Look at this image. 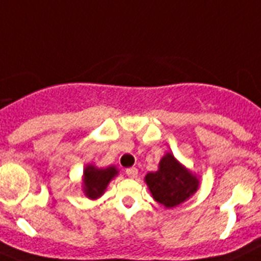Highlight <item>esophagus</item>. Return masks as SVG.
<instances>
[{"mask_svg":"<svg viewBox=\"0 0 261 261\" xmlns=\"http://www.w3.org/2000/svg\"><path fill=\"white\" fill-rule=\"evenodd\" d=\"M125 173L129 178H136L138 175L137 168H128V169L125 170Z\"/></svg>","mask_w":261,"mask_h":261,"instance_id":"esophagus-1","label":"esophagus"}]
</instances>
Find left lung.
<instances>
[{
    "instance_id": "1",
    "label": "left lung",
    "mask_w": 261,
    "mask_h": 261,
    "mask_svg": "<svg viewBox=\"0 0 261 261\" xmlns=\"http://www.w3.org/2000/svg\"><path fill=\"white\" fill-rule=\"evenodd\" d=\"M159 169L146 174L145 182L156 202L166 209L178 206L192 197L200 187V178L166 152L159 163Z\"/></svg>"
}]
</instances>
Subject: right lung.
Masks as SVG:
<instances>
[{
  "instance_id": "1",
  "label": "right lung",
  "mask_w": 261,
  "mask_h": 261,
  "mask_svg": "<svg viewBox=\"0 0 261 261\" xmlns=\"http://www.w3.org/2000/svg\"><path fill=\"white\" fill-rule=\"evenodd\" d=\"M119 174L116 166L97 168L93 164H87L82 175V191L89 200H97L105 193L109 183Z\"/></svg>"
}]
</instances>
